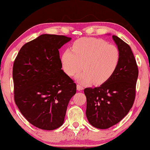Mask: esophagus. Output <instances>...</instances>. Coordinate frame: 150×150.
<instances>
[{
	"mask_svg": "<svg viewBox=\"0 0 150 150\" xmlns=\"http://www.w3.org/2000/svg\"><path fill=\"white\" fill-rule=\"evenodd\" d=\"M77 89L78 90V91H82V90H83V87L81 85H79V84H78L77 85Z\"/></svg>",
	"mask_w": 150,
	"mask_h": 150,
	"instance_id": "esophagus-1",
	"label": "esophagus"
}]
</instances>
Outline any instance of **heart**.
Wrapping results in <instances>:
<instances>
[{
    "label": "heart",
    "mask_w": 150,
    "mask_h": 150,
    "mask_svg": "<svg viewBox=\"0 0 150 150\" xmlns=\"http://www.w3.org/2000/svg\"><path fill=\"white\" fill-rule=\"evenodd\" d=\"M120 60V52L116 45L95 38L77 40L62 56L63 69L69 76L79 72L83 66L85 70L76 77L83 85L106 82L117 69Z\"/></svg>",
    "instance_id": "1"
}]
</instances>
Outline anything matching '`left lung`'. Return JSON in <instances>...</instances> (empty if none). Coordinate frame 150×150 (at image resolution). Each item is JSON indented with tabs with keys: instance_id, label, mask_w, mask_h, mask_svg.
<instances>
[{
	"instance_id": "obj_1",
	"label": "left lung",
	"mask_w": 150,
	"mask_h": 150,
	"mask_svg": "<svg viewBox=\"0 0 150 150\" xmlns=\"http://www.w3.org/2000/svg\"><path fill=\"white\" fill-rule=\"evenodd\" d=\"M112 39L120 52V63L114 75L99 87L84 89L86 116L93 126L107 129L125 117L135 99L138 69L130 47L116 35Z\"/></svg>"
}]
</instances>
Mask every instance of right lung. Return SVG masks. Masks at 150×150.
<instances>
[{"mask_svg": "<svg viewBox=\"0 0 150 150\" xmlns=\"http://www.w3.org/2000/svg\"><path fill=\"white\" fill-rule=\"evenodd\" d=\"M71 40L42 34L20 50L13 65L14 100L25 118L37 128L53 130L64 122L77 86L62 69L59 50Z\"/></svg>", "mask_w": 150, "mask_h": 150, "instance_id": "right-lung-1", "label": "right lung"}]
</instances>
